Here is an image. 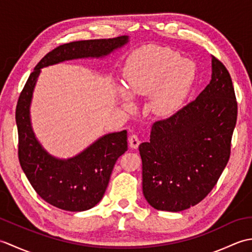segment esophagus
<instances>
[{"mask_svg": "<svg viewBox=\"0 0 252 252\" xmlns=\"http://www.w3.org/2000/svg\"><path fill=\"white\" fill-rule=\"evenodd\" d=\"M129 144H130V147L136 149L138 147V145L141 144L140 137H138L136 134H132L129 138Z\"/></svg>", "mask_w": 252, "mask_h": 252, "instance_id": "obj_1", "label": "esophagus"}]
</instances>
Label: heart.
Returning <instances> with one entry per match:
<instances>
[{
  "label": "heart",
  "instance_id": "b5f03b06",
  "mask_svg": "<svg viewBox=\"0 0 252 252\" xmlns=\"http://www.w3.org/2000/svg\"><path fill=\"white\" fill-rule=\"evenodd\" d=\"M196 77L195 63L178 53L159 46H144L127 57L125 79L130 94L151 95V107L158 116L178 111L189 95ZM126 108L132 103L120 90Z\"/></svg>",
  "mask_w": 252,
  "mask_h": 252
}]
</instances>
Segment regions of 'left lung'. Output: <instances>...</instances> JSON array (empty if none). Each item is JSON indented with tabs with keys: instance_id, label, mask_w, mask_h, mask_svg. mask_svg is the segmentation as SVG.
<instances>
[{
	"instance_id": "obj_1",
	"label": "left lung",
	"mask_w": 252,
	"mask_h": 252,
	"mask_svg": "<svg viewBox=\"0 0 252 252\" xmlns=\"http://www.w3.org/2000/svg\"><path fill=\"white\" fill-rule=\"evenodd\" d=\"M236 120L232 78L212 56L210 83L195 100L155 122L151 140L138 147L149 205L179 212L200 202L228 162Z\"/></svg>"
}]
</instances>
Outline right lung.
<instances>
[{"instance_id":"obj_1","label":"right lung","mask_w":252,"mask_h":252,"mask_svg":"<svg viewBox=\"0 0 252 252\" xmlns=\"http://www.w3.org/2000/svg\"><path fill=\"white\" fill-rule=\"evenodd\" d=\"M126 35L114 39L70 42L57 46L42 58L31 72L16 107L18 158L21 169L36 194L50 205L66 211H84L103 198L114 165L127 151L126 131L109 133L69 159L51 156L31 127L30 104L41 68L65 61L104 57L127 43Z\"/></svg>"}]
</instances>
